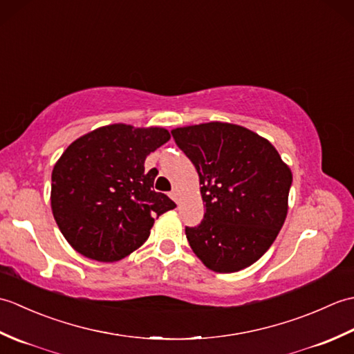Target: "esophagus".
<instances>
[{"mask_svg":"<svg viewBox=\"0 0 354 354\" xmlns=\"http://www.w3.org/2000/svg\"><path fill=\"white\" fill-rule=\"evenodd\" d=\"M169 196L175 201V202H178V192L176 190H171L170 193H169Z\"/></svg>","mask_w":354,"mask_h":354,"instance_id":"obj_1","label":"esophagus"}]
</instances>
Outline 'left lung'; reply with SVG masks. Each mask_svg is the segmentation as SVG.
Listing matches in <instances>:
<instances>
[{
    "instance_id": "1",
    "label": "left lung",
    "mask_w": 354,
    "mask_h": 354,
    "mask_svg": "<svg viewBox=\"0 0 354 354\" xmlns=\"http://www.w3.org/2000/svg\"><path fill=\"white\" fill-rule=\"evenodd\" d=\"M198 170L205 214L185 227L202 263L219 274L251 266L280 232L292 185L275 147L246 127L212 122L171 131Z\"/></svg>"
}]
</instances>
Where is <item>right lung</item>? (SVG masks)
<instances>
[{
    "instance_id": "obj_1",
    "label": "right lung",
    "mask_w": 354,
    "mask_h": 354,
    "mask_svg": "<svg viewBox=\"0 0 354 354\" xmlns=\"http://www.w3.org/2000/svg\"><path fill=\"white\" fill-rule=\"evenodd\" d=\"M170 140L162 127L109 124L77 138L51 173V209L68 243L88 259L117 261L146 242L155 217L176 207L152 190L146 156Z\"/></svg>"
}]
</instances>
